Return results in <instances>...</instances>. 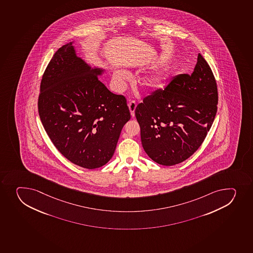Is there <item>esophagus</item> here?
<instances>
[{
	"label": "esophagus",
	"instance_id": "34e87169",
	"mask_svg": "<svg viewBox=\"0 0 253 253\" xmlns=\"http://www.w3.org/2000/svg\"><path fill=\"white\" fill-rule=\"evenodd\" d=\"M136 106H137V103H136L135 100H131L128 103V108H129V110H130L131 115L132 116H134V111H135Z\"/></svg>",
	"mask_w": 253,
	"mask_h": 253
}]
</instances>
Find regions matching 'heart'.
I'll return each instance as SVG.
<instances>
[{"label":"heart","instance_id":"1","mask_svg":"<svg viewBox=\"0 0 253 253\" xmlns=\"http://www.w3.org/2000/svg\"><path fill=\"white\" fill-rule=\"evenodd\" d=\"M127 73L123 72V71H117L115 72L113 77V83L115 86V90H120L123 88L124 82L127 78ZM164 79L163 73H154L150 75H148L143 79V84L146 87H158L163 83Z\"/></svg>","mask_w":253,"mask_h":253}]
</instances>
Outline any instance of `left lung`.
Wrapping results in <instances>:
<instances>
[{
	"label": "left lung",
	"instance_id": "obj_1",
	"mask_svg": "<svg viewBox=\"0 0 253 253\" xmlns=\"http://www.w3.org/2000/svg\"><path fill=\"white\" fill-rule=\"evenodd\" d=\"M218 86L210 65L198 54L191 75L173 78L136 107L141 141L148 157L163 166L190 158L202 144L218 109Z\"/></svg>",
	"mask_w": 253,
	"mask_h": 253
}]
</instances>
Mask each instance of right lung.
Returning a JSON list of instances; mask_svg holds the SVG:
<instances>
[{
    "label": "right lung",
    "mask_w": 253,
    "mask_h": 253,
    "mask_svg": "<svg viewBox=\"0 0 253 253\" xmlns=\"http://www.w3.org/2000/svg\"><path fill=\"white\" fill-rule=\"evenodd\" d=\"M101 72L78 58L68 43L51 58L38 99L40 120L53 145L68 160L87 169L111 159L131 118L126 98L99 80Z\"/></svg>",
    "instance_id": "obj_1"
}]
</instances>
